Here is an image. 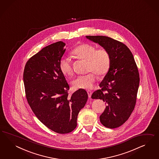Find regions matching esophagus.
Returning <instances> with one entry per match:
<instances>
[{
	"instance_id": "34e87169",
	"label": "esophagus",
	"mask_w": 159,
	"mask_h": 159,
	"mask_svg": "<svg viewBox=\"0 0 159 159\" xmlns=\"http://www.w3.org/2000/svg\"><path fill=\"white\" fill-rule=\"evenodd\" d=\"M87 92L89 97H91V96H92V92L90 91V90H88V91H87Z\"/></svg>"
}]
</instances>
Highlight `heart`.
Segmentation results:
<instances>
[{"label": "heart", "mask_w": 159, "mask_h": 159, "mask_svg": "<svg viewBox=\"0 0 159 159\" xmlns=\"http://www.w3.org/2000/svg\"><path fill=\"white\" fill-rule=\"evenodd\" d=\"M70 54L77 59L87 61V71L90 72L84 75L75 77L72 81L73 86L77 89L89 90L93 87L96 80L95 73L99 77H103L108 72L111 66V55L107 49L96 47L90 43H81L73 48ZM59 67L63 74L71 76L73 74L72 65L70 58L61 59Z\"/></svg>", "instance_id": "obj_1"}]
</instances>
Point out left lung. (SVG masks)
Listing matches in <instances>:
<instances>
[{
    "label": "left lung",
    "instance_id": "8db88e82",
    "mask_svg": "<svg viewBox=\"0 0 159 159\" xmlns=\"http://www.w3.org/2000/svg\"><path fill=\"white\" fill-rule=\"evenodd\" d=\"M108 51L111 66L100 84L101 89L92 95L93 99L106 102L100 116L101 124L108 128L124 124L135 108L139 85V74L134 56L124 43L106 36H86Z\"/></svg>",
    "mask_w": 159,
    "mask_h": 159
}]
</instances>
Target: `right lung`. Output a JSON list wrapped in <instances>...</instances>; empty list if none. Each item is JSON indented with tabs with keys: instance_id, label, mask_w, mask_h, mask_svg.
I'll return each mask as SVG.
<instances>
[{
	"instance_id": "add662e5",
	"label": "right lung",
	"mask_w": 159,
	"mask_h": 159,
	"mask_svg": "<svg viewBox=\"0 0 159 159\" xmlns=\"http://www.w3.org/2000/svg\"><path fill=\"white\" fill-rule=\"evenodd\" d=\"M66 44L58 41L43 48L30 58L23 73L25 93L37 118L49 129L67 134L77 126L78 114L88 95L79 89L69 96L68 84L59 67Z\"/></svg>"
}]
</instances>
